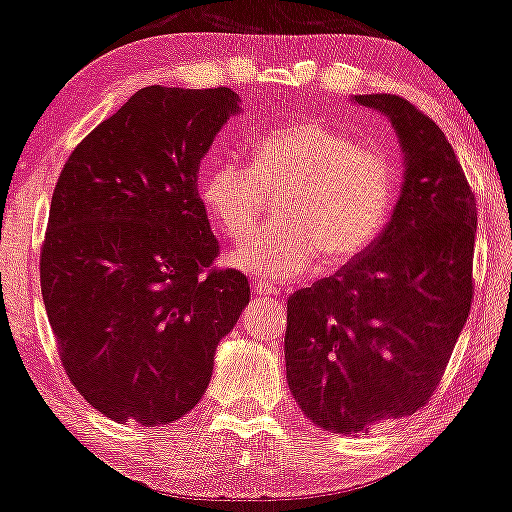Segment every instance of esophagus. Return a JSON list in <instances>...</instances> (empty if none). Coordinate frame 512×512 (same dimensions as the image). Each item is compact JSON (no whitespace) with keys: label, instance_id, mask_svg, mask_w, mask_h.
I'll list each match as a JSON object with an SVG mask.
<instances>
[{"label":"esophagus","instance_id":"1","mask_svg":"<svg viewBox=\"0 0 512 512\" xmlns=\"http://www.w3.org/2000/svg\"><path fill=\"white\" fill-rule=\"evenodd\" d=\"M251 291H254L256 296H268V298H282L284 296L282 289H277V286L265 284V282H254V286H251Z\"/></svg>","mask_w":512,"mask_h":512}]
</instances>
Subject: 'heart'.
I'll return each instance as SVG.
<instances>
[{
  "label": "heart",
  "instance_id": "obj_1",
  "mask_svg": "<svg viewBox=\"0 0 512 512\" xmlns=\"http://www.w3.org/2000/svg\"><path fill=\"white\" fill-rule=\"evenodd\" d=\"M268 188H284L279 221L240 244L230 263L270 282H293L321 256L347 265L373 247L396 207L401 172L394 158L347 132L298 118L256 139L254 165L226 158L205 170L200 200L237 242L256 228Z\"/></svg>",
  "mask_w": 512,
  "mask_h": 512
}]
</instances>
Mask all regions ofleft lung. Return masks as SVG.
Wrapping results in <instances>:
<instances>
[{"label": "left lung", "instance_id": "8db88e82", "mask_svg": "<svg viewBox=\"0 0 512 512\" xmlns=\"http://www.w3.org/2000/svg\"><path fill=\"white\" fill-rule=\"evenodd\" d=\"M389 116L405 156L389 226L356 261L286 303V380L326 431L366 433L433 396L473 300L475 195L443 130L398 95H356Z\"/></svg>", "mask_w": 512, "mask_h": 512}]
</instances>
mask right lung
Instances as JSON below:
<instances>
[{"instance_id":"obj_1","label":"right lung","mask_w":512,"mask_h":512,"mask_svg":"<svg viewBox=\"0 0 512 512\" xmlns=\"http://www.w3.org/2000/svg\"><path fill=\"white\" fill-rule=\"evenodd\" d=\"M230 88L137 90L72 151L41 244V296L60 361L104 417L177 422L249 303L198 193L200 160L240 111Z\"/></svg>"}]
</instances>
